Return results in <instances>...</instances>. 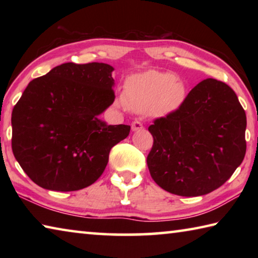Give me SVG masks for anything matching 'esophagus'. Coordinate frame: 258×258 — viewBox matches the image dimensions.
<instances>
[{
	"label": "esophagus",
	"instance_id": "esophagus-1",
	"mask_svg": "<svg viewBox=\"0 0 258 258\" xmlns=\"http://www.w3.org/2000/svg\"><path fill=\"white\" fill-rule=\"evenodd\" d=\"M131 127H132V131H133V132H137V131H141V130H143V124L141 123V121H139V120H134L133 123H132V126H131Z\"/></svg>",
	"mask_w": 258,
	"mask_h": 258
}]
</instances>
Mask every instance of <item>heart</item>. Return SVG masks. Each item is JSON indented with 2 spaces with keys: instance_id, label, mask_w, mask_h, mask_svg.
I'll use <instances>...</instances> for the list:
<instances>
[{
  "instance_id": "b5f03b06",
  "label": "heart",
  "mask_w": 258,
  "mask_h": 258,
  "mask_svg": "<svg viewBox=\"0 0 258 258\" xmlns=\"http://www.w3.org/2000/svg\"><path fill=\"white\" fill-rule=\"evenodd\" d=\"M185 86L173 73L147 71L134 74L124 83V92L116 106L135 112L167 115L181 106Z\"/></svg>"
}]
</instances>
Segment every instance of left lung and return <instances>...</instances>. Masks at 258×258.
I'll list each match as a JSON object with an SVG mask.
<instances>
[{"mask_svg":"<svg viewBox=\"0 0 258 258\" xmlns=\"http://www.w3.org/2000/svg\"><path fill=\"white\" fill-rule=\"evenodd\" d=\"M246 112L234 91L214 78L200 82L177 110L149 126L151 177L164 190L197 197L229 180L246 155Z\"/></svg>","mask_w":258,"mask_h":258,"instance_id":"left-lung-1","label":"left lung"}]
</instances>
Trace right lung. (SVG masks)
Returning a JSON list of instances; mask_svg holds the SVG:
<instances>
[{"label": "right lung", "instance_id": "1", "mask_svg": "<svg viewBox=\"0 0 258 258\" xmlns=\"http://www.w3.org/2000/svg\"><path fill=\"white\" fill-rule=\"evenodd\" d=\"M112 72L102 62H67L26 87L12 110V151L37 185L76 191L93 184L111 148L128 137V125L99 118L115 100Z\"/></svg>", "mask_w": 258, "mask_h": 258}]
</instances>
